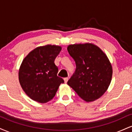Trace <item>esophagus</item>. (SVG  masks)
I'll return each mask as SVG.
<instances>
[{
  "mask_svg": "<svg viewBox=\"0 0 132 132\" xmlns=\"http://www.w3.org/2000/svg\"><path fill=\"white\" fill-rule=\"evenodd\" d=\"M68 79H69L68 78H64V82H65V83L67 82L68 81Z\"/></svg>",
  "mask_w": 132,
  "mask_h": 132,
  "instance_id": "esophagus-1",
  "label": "esophagus"
}]
</instances>
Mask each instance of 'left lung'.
<instances>
[{
	"label": "left lung",
	"mask_w": 132,
	"mask_h": 132,
	"mask_svg": "<svg viewBox=\"0 0 132 132\" xmlns=\"http://www.w3.org/2000/svg\"><path fill=\"white\" fill-rule=\"evenodd\" d=\"M68 51L76 66L68 84L86 102L99 99L108 89L112 76L107 56L90 43L71 45Z\"/></svg>",
	"instance_id": "1"
}]
</instances>
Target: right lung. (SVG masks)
I'll return each instance as SVG.
<instances>
[{"mask_svg": "<svg viewBox=\"0 0 132 132\" xmlns=\"http://www.w3.org/2000/svg\"><path fill=\"white\" fill-rule=\"evenodd\" d=\"M61 50L55 45L38 47L25 57L19 78L22 89L33 101L46 103L51 101L64 80L57 76L54 60Z\"/></svg>", "mask_w": 132, "mask_h": 132, "instance_id": "add662e5", "label": "right lung"}]
</instances>
